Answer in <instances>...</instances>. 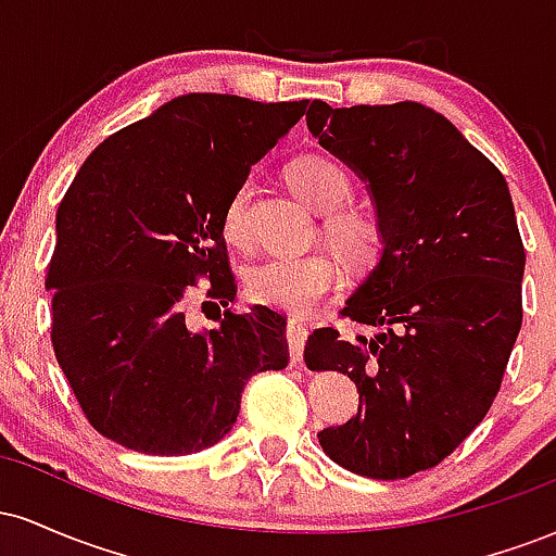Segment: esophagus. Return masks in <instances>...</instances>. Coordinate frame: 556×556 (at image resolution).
Segmentation results:
<instances>
[{"label": "esophagus", "instance_id": "34e87169", "mask_svg": "<svg viewBox=\"0 0 556 556\" xmlns=\"http://www.w3.org/2000/svg\"><path fill=\"white\" fill-rule=\"evenodd\" d=\"M305 340H308V327H305L303 318H290L287 321V344H290V358L295 366L303 363Z\"/></svg>", "mask_w": 556, "mask_h": 556}]
</instances>
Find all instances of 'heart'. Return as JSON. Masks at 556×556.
Listing matches in <instances>:
<instances>
[{"label":"heart","instance_id":"b5f03b06","mask_svg":"<svg viewBox=\"0 0 556 556\" xmlns=\"http://www.w3.org/2000/svg\"><path fill=\"white\" fill-rule=\"evenodd\" d=\"M292 188L303 201L318 212L340 206L350 195V175L327 156H303L290 169ZM251 198V185L242 182L229 198L225 208V235L229 242L245 240V208ZM348 238H358L361 225L355 219L340 222ZM340 279V266L324 251L311 253H277L258 261L248 271V292L258 303L282 311H308Z\"/></svg>","mask_w":556,"mask_h":556}]
</instances>
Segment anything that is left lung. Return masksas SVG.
<instances>
[{"mask_svg":"<svg viewBox=\"0 0 556 556\" xmlns=\"http://www.w3.org/2000/svg\"><path fill=\"white\" fill-rule=\"evenodd\" d=\"M311 136L366 182L379 253L342 316L374 334L316 329L314 371L348 374L358 416L318 431L350 473L379 481L439 465L481 424L522 324L526 251L507 180L444 114L418 104L331 110Z\"/></svg>","mask_w":556,"mask_h":556,"instance_id":"left-lung-1","label":"left lung"}]
</instances>
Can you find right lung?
<instances>
[{"label": "right lung", "mask_w": 556, "mask_h": 556, "mask_svg": "<svg viewBox=\"0 0 556 556\" xmlns=\"http://www.w3.org/2000/svg\"><path fill=\"white\" fill-rule=\"evenodd\" d=\"M303 101L185 93L110 136L56 208L47 290L52 342L99 433L143 455H193L227 437L245 381L290 361L287 318L266 305L185 321L206 274L227 305L225 208L305 114Z\"/></svg>", "instance_id": "obj_1"}]
</instances>
